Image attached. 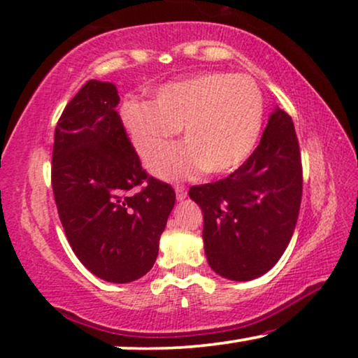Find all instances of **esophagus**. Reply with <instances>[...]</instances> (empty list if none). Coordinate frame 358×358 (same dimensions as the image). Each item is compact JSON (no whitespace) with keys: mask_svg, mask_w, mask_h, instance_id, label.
<instances>
[{"mask_svg":"<svg viewBox=\"0 0 358 358\" xmlns=\"http://www.w3.org/2000/svg\"><path fill=\"white\" fill-rule=\"evenodd\" d=\"M174 190H176V197H178V200H184L185 197H187V189H185V185L176 184Z\"/></svg>","mask_w":358,"mask_h":358,"instance_id":"34e87169","label":"esophagus"}]
</instances>
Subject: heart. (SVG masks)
Wrapping results in <instances>:
<instances>
[{
  "label": "heart",
  "mask_w": 358,
  "mask_h": 358,
  "mask_svg": "<svg viewBox=\"0 0 358 358\" xmlns=\"http://www.w3.org/2000/svg\"><path fill=\"white\" fill-rule=\"evenodd\" d=\"M120 117L143 159L182 129L184 145L166 148L150 161L159 178H194L203 171L227 174L256 148L264 124V97L251 76L210 71L159 86L151 102L127 99Z\"/></svg>",
  "instance_id": "heart-1"
}]
</instances>
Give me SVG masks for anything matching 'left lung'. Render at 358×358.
I'll list each match as a JSON object with an SVG mask.
<instances>
[{"label": "left lung", "mask_w": 358, "mask_h": 358, "mask_svg": "<svg viewBox=\"0 0 358 358\" xmlns=\"http://www.w3.org/2000/svg\"><path fill=\"white\" fill-rule=\"evenodd\" d=\"M301 192L295 127L292 117L277 107L261 143L234 173L189 189L203 213L202 236L210 267L236 282L271 271L295 231Z\"/></svg>", "instance_id": "obj_1"}]
</instances>
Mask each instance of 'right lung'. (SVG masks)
Instances as JSON below:
<instances>
[{"mask_svg":"<svg viewBox=\"0 0 358 358\" xmlns=\"http://www.w3.org/2000/svg\"><path fill=\"white\" fill-rule=\"evenodd\" d=\"M112 83L90 80L58 119L52 189L73 252L112 283L134 282L153 267L176 202L169 184L146 174L115 110ZM136 185L142 190L131 194Z\"/></svg>","mask_w":358,"mask_h":358,"instance_id":"add662e5","label":"right lung"}]
</instances>
